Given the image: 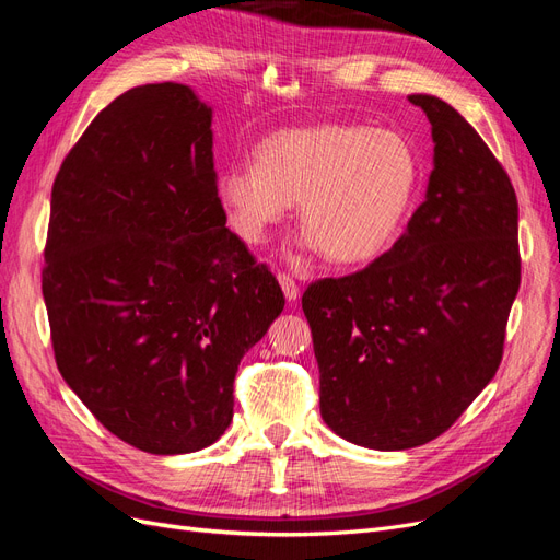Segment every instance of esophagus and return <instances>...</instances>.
Masks as SVG:
<instances>
[{
    "label": "esophagus",
    "mask_w": 560,
    "mask_h": 560,
    "mask_svg": "<svg viewBox=\"0 0 560 560\" xmlns=\"http://www.w3.org/2000/svg\"><path fill=\"white\" fill-rule=\"evenodd\" d=\"M278 282L282 287L287 301H296L299 299V284H296V280L290 273H278Z\"/></svg>",
    "instance_id": "1"
}]
</instances>
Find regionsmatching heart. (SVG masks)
Wrapping results in <instances>:
<instances>
[{
  "mask_svg": "<svg viewBox=\"0 0 560 560\" xmlns=\"http://www.w3.org/2000/svg\"><path fill=\"white\" fill-rule=\"evenodd\" d=\"M418 177V156L401 135L322 124L270 135L254 151V165L219 175L217 196L249 245L261 243L299 200L306 245L336 264H362L395 241Z\"/></svg>",
  "mask_w": 560,
  "mask_h": 560,
  "instance_id": "obj_1",
  "label": "heart"
}]
</instances>
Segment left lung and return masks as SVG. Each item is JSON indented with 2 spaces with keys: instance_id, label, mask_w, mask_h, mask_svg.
<instances>
[{
  "instance_id": "obj_1",
  "label": "left lung",
  "mask_w": 560,
  "mask_h": 560,
  "mask_svg": "<svg viewBox=\"0 0 560 560\" xmlns=\"http://www.w3.org/2000/svg\"><path fill=\"white\" fill-rule=\"evenodd\" d=\"M434 171L397 243L366 268L308 284L301 308L319 366V413L352 444L404 451L444 434L502 362L521 284L510 175L434 95Z\"/></svg>"
}]
</instances>
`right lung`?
<instances>
[{
    "mask_svg": "<svg viewBox=\"0 0 560 560\" xmlns=\"http://www.w3.org/2000/svg\"><path fill=\"white\" fill-rule=\"evenodd\" d=\"M212 109L182 83L118 95L50 191L42 292L56 364L121 442L194 453L224 434L243 354L284 296L226 229Z\"/></svg>",
    "mask_w": 560,
    "mask_h": 560,
    "instance_id": "obj_1",
    "label": "right lung"
}]
</instances>
